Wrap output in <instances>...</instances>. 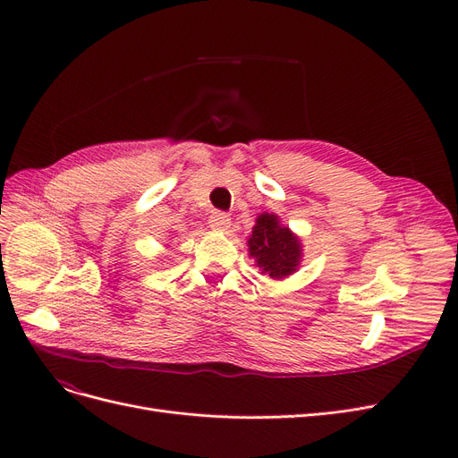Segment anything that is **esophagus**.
Segmentation results:
<instances>
[{
  "label": "esophagus",
  "instance_id": "obj_1",
  "mask_svg": "<svg viewBox=\"0 0 458 458\" xmlns=\"http://www.w3.org/2000/svg\"><path fill=\"white\" fill-rule=\"evenodd\" d=\"M209 228L211 230H216V232H226L228 228H230V225H232V219L230 216L226 215V213H223V211H215V213H211L209 215Z\"/></svg>",
  "mask_w": 458,
  "mask_h": 458
}]
</instances>
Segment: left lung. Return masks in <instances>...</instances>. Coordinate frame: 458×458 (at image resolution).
<instances>
[{"label":"left lung","instance_id":"obj_1","mask_svg":"<svg viewBox=\"0 0 458 458\" xmlns=\"http://www.w3.org/2000/svg\"><path fill=\"white\" fill-rule=\"evenodd\" d=\"M249 254L256 259L261 273L280 280L297 271L302 247L301 239L290 228L280 225L278 215L263 211L258 215L249 237Z\"/></svg>","mask_w":458,"mask_h":458}]
</instances>
